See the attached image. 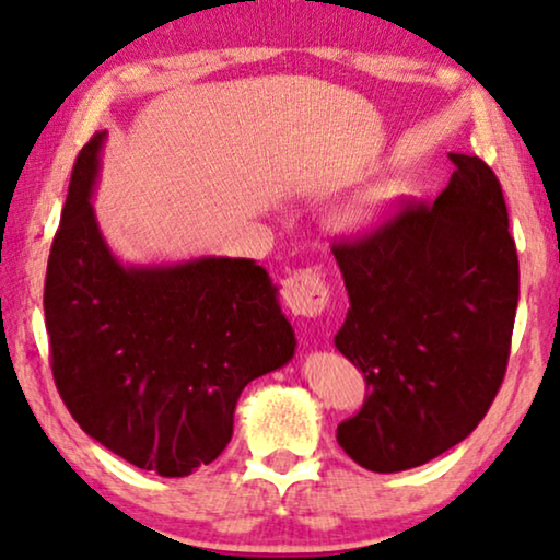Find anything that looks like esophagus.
<instances>
[{"label": "esophagus", "instance_id": "obj_1", "mask_svg": "<svg viewBox=\"0 0 560 560\" xmlns=\"http://www.w3.org/2000/svg\"><path fill=\"white\" fill-rule=\"evenodd\" d=\"M283 302L296 317H317L329 304V283L317 271H299L283 281Z\"/></svg>", "mask_w": 560, "mask_h": 560}]
</instances>
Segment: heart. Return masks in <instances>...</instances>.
Masks as SVG:
<instances>
[{"label": "heart", "instance_id": "b5f03b06", "mask_svg": "<svg viewBox=\"0 0 560 560\" xmlns=\"http://www.w3.org/2000/svg\"><path fill=\"white\" fill-rule=\"evenodd\" d=\"M342 223L352 228V231H360V228L370 225V210L365 205H350V208L342 210Z\"/></svg>", "mask_w": 560, "mask_h": 560}]
</instances>
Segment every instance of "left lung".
<instances>
[{
  "mask_svg": "<svg viewBox=\"0 0 560 560\" xmlns=\"http://www.w3.org/2000/svg\"><path fill=\"white\" fill-rule=\"evenodd\" d=\"M448 160L454 175L434 205L408 202L365 238L332 248L350 296L335 348L370 385L337 441L381 475L467 439L508 368L520 269L505 198L479 156Z\"/></svg>",
  "mask_w": 560,
  "mask_h": 560,
  "instance_id": "8db88e82",
  "label": "left lung"
}]
</instances>
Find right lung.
<instances>
[{"label":"right lung","instance_id":"add662e5","mask_svg":"<svg viewBox=\"0 0 560 560\" xmlns=\"http://www.w3.org/2000/svg\"><path fill=\"white\" fill-rule=\"evenodd\" d=\"M104 144L101 131L78 154L47 258L52 377L108 452L187 477L228 446L241 390L294 358V327L254 258L124 264L91 202Z\"/></svg>","mask_w":560,"mask_h":560}]
</instances>
